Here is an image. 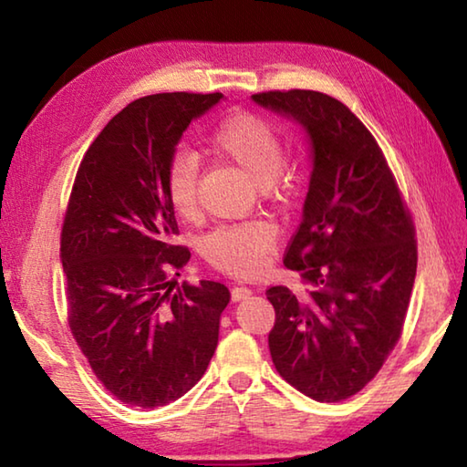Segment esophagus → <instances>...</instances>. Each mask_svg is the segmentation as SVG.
<instances>
[{
  "instance_id": "34e87169",
  "label": "esophagus",
  "mask_w": 467,
  "mask_h": 467,
  "mask_svg": "<svg viewBox=\"0 0 467 467\" xmlns=\"http://www.w3.org/2000/svg\"><path fill=\"white\" fill-rule=\"evenodd\" d=\"M249 296H251V290L247 286H234L233 292H231L233 303H239V300H244V298H249Z\"/></svg>"
}]
</instances>
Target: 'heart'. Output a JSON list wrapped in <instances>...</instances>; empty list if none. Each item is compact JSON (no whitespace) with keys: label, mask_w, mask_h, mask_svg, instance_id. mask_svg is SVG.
<instances>
[{"label":"heart","mask_w":467,"mask_h":467,"mask_svg":"<svg viewBox=\"0 0 467 467\" xmlns=\"http://www.w3.org/2000/svg\"><path fill=\"white\" fill-rule=\"evenodd\" d=\"M210 152L233 162L264 189L278 179L284 167V146L270 123L251 113H234L210 138ZM167 195L181 218L200 214V164L192 152L172 156L167 172ZM278 231L267 220H244L212 231L203 239L205 259L218 270L251 275L262 270Z\"/></svg>","instance_id":"1"}]
</instances>
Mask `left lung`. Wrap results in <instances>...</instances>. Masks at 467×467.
Instances as JSON below:
<instances>
[{"label":"left lung","mask_w":467,"mask_h":467,"mask_svg":"<svg viewBox=\"0 0 467 467\" xmlns=\"http://www.w3.org/2000/svg\"><path fill=\"white\" fill-rule=\"evenodd\" d=\"M295 119L311 144L303 220L284 255L305 290L267 288L275 370L317 401L358 393L404 327L416 278V239L381 148L344 102L315 90L253 94Z\"/></svg>","instance_id":"8db88e82"}]
</instances>
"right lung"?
Here are the masks:
<instances>
[{"label": "right lung", "instance_id": "1", "mask_svg": "<svg viewBox=\"0 0 467 467\" xmlns=\"http://www.w3.org/2000/svg\"><path fill=\"white\" fill-rule=\"evenodd\" d=\"M220 92H164L130 102L84 154L61 231L67 321L94 375L123 404L167 406L203 377L231 292L177 284L192 253L167 172L189 123ZM179 275V274H177Z\"/></svg>", "mask_w": 467, "mask_h": 467}]
</instances>
